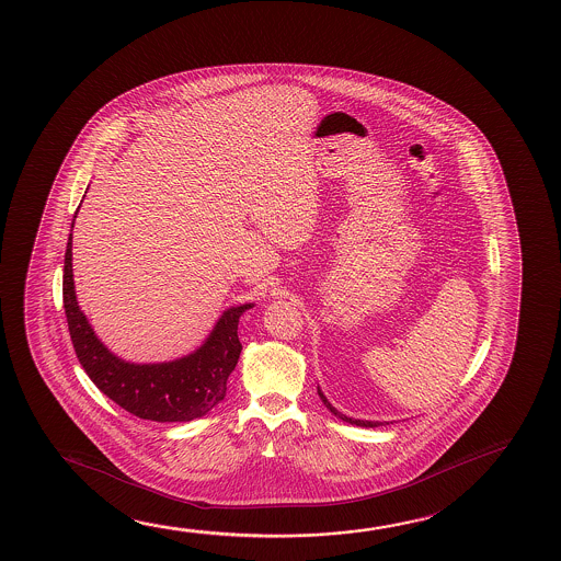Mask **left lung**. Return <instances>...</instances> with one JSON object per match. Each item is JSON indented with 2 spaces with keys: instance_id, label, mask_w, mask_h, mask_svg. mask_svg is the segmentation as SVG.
<instances>
[{
  "instance_id": "left-lung-1",
  "label": "left lung",
  "mask_w": 561,
  "mask_h": 561,
  "mask_svg": "<svg viewBox=\"0 0 561 561\" xmlns=\"http://www.w3.org/2000/svg\"><path fill=\"white\" fill-rule=\"evenodd\" d=\"M319 397H320V400H322V402H324V405H327L328 410H330V412H332V414L337 415V417H340V420H344V422L354 423V425H362V427H379V425H380V422H363V420H352V417H347V415L340 414V412H337L336 408H334V405H332V404H330V402H328L327 397H324V394H322V390H320V388H319Z\"/></svg>"
}]
</instances>
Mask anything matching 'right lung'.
I'll list each match as a JSON object with an SVG mask.
<instances>
[{
    "label": "right lung",
    "instance_id": "obj_1",
    "mask_svg": "<svg viewBox=\"0 0 561 561\" xmlns=\"http://www.w3.org/2000/svg\"><path fill=\"white\" fill-rule=\"evenodd\" d=\"M64 309L79 363L96 388L131 415L151 422H190L206 415L225 398L227 379L239 362L242 345L239 319L252 305L224 312L211 336L196 354L176 362L134 365L111 354L79 311L71 274V233L64 259Z\"/></svg>",
    "mask_w": 561,
    "mask_h": 561
}]
</instances>
